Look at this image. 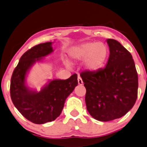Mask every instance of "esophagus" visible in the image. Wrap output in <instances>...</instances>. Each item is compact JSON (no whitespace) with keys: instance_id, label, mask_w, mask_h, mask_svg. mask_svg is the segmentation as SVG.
Instances as JSON below:
<instances>
[{"instance_id":"1","label":"esophagus","mask_w":147,"mask_h":147,"mask_svg":"<svg viewBox=\"0 0 147 147\" xmlns=\"http://www.w3.org/2000/svg\"><path fill=\"white\" fill-rule=\"evenodd\" d=\"M77 81H78V84L80 85H82L83 84V81H82L81 77L78 76V77H77Z\"/></svg>"}]
</instances>
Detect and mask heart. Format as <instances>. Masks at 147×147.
Wrapping results in <instances>:
<instances>
[{"mask_svg": "<svg viewBox=\"0 0 147 147\" xmlns=\"http://www.w3.org/2000/svg\"><path fill=\"white\" fill-rule=\"evenodd\" d=\"M109 49L101 42H86L70 49L69 54L75 61L84 60V65L88 70L96 71L104 65Z\"/></svg>", "mask_w": 147, "mask_h": 147, "instance_id": "1", "label": "heart"}]
</instances>
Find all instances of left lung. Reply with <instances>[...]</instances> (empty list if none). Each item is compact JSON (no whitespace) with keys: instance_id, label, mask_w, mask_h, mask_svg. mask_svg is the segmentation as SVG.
<instances>
[{"instance_id":"obj_1","label":"left lung","mask_w":147,"mask_h":147,"mask_svg":"<svg viewBox=\"0 0 147 147\" xmlns=\"http://www.w3.org/2000/svg\"><path fill=\"white\" fill-rule=\"evenodd\" d=\"M109 57L106 67L80 73L86 92V109L100 121L121 118L138 98V75L131 54L118 41L108 39Z\"/></svg>"}]
</instances>
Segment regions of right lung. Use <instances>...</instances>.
I'll use <instances>...</instances> for the list:
<instances>
[{"label": "right lung", "instance_id": "1", "mask_svg": "<svg viewBox=\"0 0 147 147\" xmlns=\"http://www.w3.org/2000/svg\"><path fill=\"white\" fill-rule=\"evenodd\" d=\"M52 51L51 42L33 47L20 58L11 77L10 97L14 105L26 119L36 124L52 121L59 117L65 99L78 84L77 75L73 74L67 80L51 81L39 93L25 86L29 67Z\"/></svg>", "mask_w": 147, "mask_h": 147}]
</instances>
